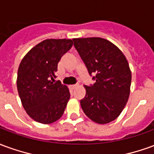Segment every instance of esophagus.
Segmentation results:
<instances>
[{
	"label": "esophagus",
	"mask_w": 154,
	"mask_h": 154,
	"mask_svg": "<svg viewBox=\"0 0 154 154\" xmlns=\"http://www.w3.org/2000/svg\"><path fill=\"white\" fill-rule=\"evenodd\" d=\"M77 87V85H72V86H71V88L73 90V89H75Z\"/></svg>",
	"instance_id": "esophagus-1"
}]
</instances>
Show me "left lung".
Segmentation results:
<instances>
[{"mask_svg":"<svg viewBox=\"0 0 154 154\" xmlns=\"http://www.w3.org/2000/svg\"><path fill=\"white\" fill-rule=\"evenodd\" d=\"M74 47L96 82L84 86L80 100L85 115L97 124H107L120 115L128 101L131 72L128 61L116 45L105 38H73Z\"/></svg>","mask_w":154,"mask_h":154,"instance_id":"8db88e82","label":"left lung"}]
</instances>
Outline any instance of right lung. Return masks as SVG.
Instances as JSON below:
<instances>
[{
  "instance_id": "add662e5",
  "label": "right lung",
  "mask_w": 154,
  "mask_h": 154,
  "mask_svg": "<svg viewBox=\"0 0 154 154\" xmlns=\"http://www.w3.org/2000/svg\"><path fill=\"white\" fill-rule=\"evenodd\" d=\"M72 39H46L31 48L20 62L17 90L26 113L41 124L60 119L70 99V92L55 82L57 63L72 46Z\"/></svg>"
}]
</instances>
